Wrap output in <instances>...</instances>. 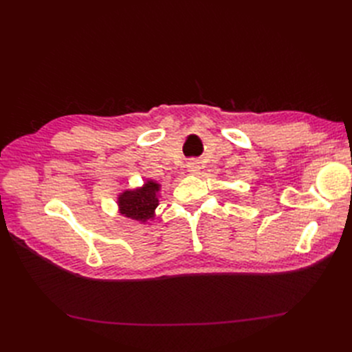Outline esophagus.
<instances>
[{"instance_id":"34e87169","label":"esophagus","mask_w":352,"mask_h":352,"mask_svg":"<svg viewBox=\"0 0 352 352\" xmlns=\"http://www.w3.org/2000/svg\"><path fill=\"white\" fill-rule=\"evenodd\" d=\"M199 162L198 160H190V162L188 163V172L190 175H198L199 173Z\"/></svg>"}]
</instances>
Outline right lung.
<instances>
[{"instance_id": "right-lung-1", "label": "right lung", "mask_w": 352, "mask_h": 352, "mask_svg": "<svg viewBox=\"0 0 352 352\" xmlns=\"http://www.w3.org/2000/svg\"><path fill=\"white\" fill-rule=\"evenodd\" d=\"M160 185L148 180L142 186L133 190H124L119 197L120 212L126 217H131L138 221H146L154 217V211L158 206L157 192Z\"/></svg>"}]
</instances>
